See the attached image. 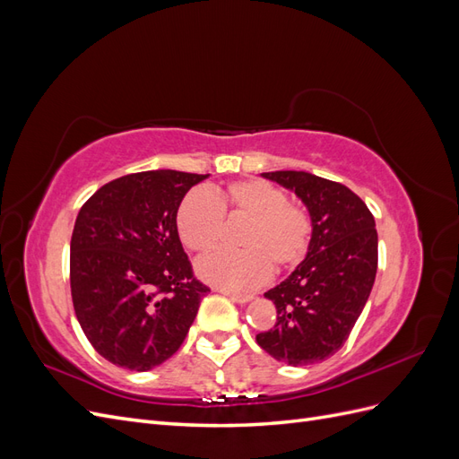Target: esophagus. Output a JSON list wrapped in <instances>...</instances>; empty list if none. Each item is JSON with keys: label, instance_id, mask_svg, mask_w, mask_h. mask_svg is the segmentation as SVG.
I'll use <instances>...</instances> for the list:
<instances>
[{"label": "esophagus", "instance_id": "esophagus-1", "mask_svg": "<svg viewBox=\"0 0 459 459\" xmlns=\"http://www.w3.org/2000/svg\"><path fill=\"white\" fill-rule=\"evenodd\" d=\"M218 293H221V295H226L228 299H231L233 302H239V304H245V302H248L253 299V295H241V293H231V290H228V289H216Z\"/></svg>", "mask_w": 459, "mask_h": 459}]
</instances>
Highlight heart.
I'll return each mask as SVG.
<instances>
[{"instance_id":"obj_1","label":"heart","mask_w":459,"mask_h":459,"mask_svg":"<svg viewBox=\"0 0 459 459\" xmlns=\"http://www.w3.org/2000/svg\"><path fill=\"white\" fill-rule=\"evenodd\" d=\"M224 214L247 218L239 245L243 251L220 248L197 262L204 281L247 293L262 287L277 270H290L307 256L312 220L302 206L289 203L287 193L266 179H239L226 187L193 189L179 203L176 230L184 247L193 253L212 248L221 233Z\"/></svg>"}]
</instances>
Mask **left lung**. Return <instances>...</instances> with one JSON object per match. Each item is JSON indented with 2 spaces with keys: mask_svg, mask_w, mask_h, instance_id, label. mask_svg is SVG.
<instances>
[{
  "mask_svg": "<svg viewBox=\"0 0 459 459\" xmlns=\"http://www.w3.org/2000/svg\"><path fill=\"white\" fill-rule=\"evenodd\" d=\"M308 208L312 238L307 258L264 297L275 304L272 329L256 342L289 366L335 354L349 339L377 273V230L366 203L346 186L310 172H264Z\"/></svg>",
  "mask_w": 459,
  "mask_h": 459,
  "instance_id": "left-lung-1",
  "label": "left lung"
}]
</instances>
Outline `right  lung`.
<instances>
[{
  "mask_svg": "<svg viewBox=\"0 0 459 459\" xmlns=\"http://www.w3.org/2000/svg\"><path fill=\"white\" fill-rule=\"evenodd\" d=\"M206 178L128 174L80 208L71 239L73 304L82 331L110 364L149 371L182 346L208 287L193 277L176 212Z\"/></svg>",
  "mask_w": 459,
  "mask_h": 459,
  "instance_id": "obj_1",
  "label": "right lung"
}]
</instances>
